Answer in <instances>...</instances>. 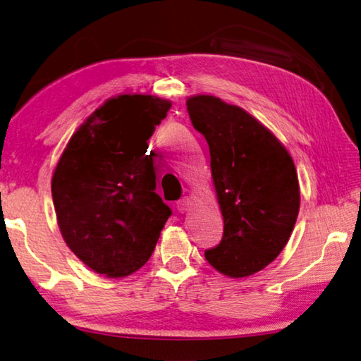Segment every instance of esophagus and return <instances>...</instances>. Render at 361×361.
I'll list each match as a JSON object with an SVG mask.
<instances>
[{
	"mask_svg": "<svg viewBox=\"0 0 361 361\" xmlns=\"http://www.w3.org/2000/svg\"><path fill=\"white\" fill-rule=\"evenodd\" d=\"M188 204H190V200L185 196V198H182V200L178 201V204H176V207H178V210H179L180 214H183L188 209Z\"/></svg>",
	"mask_w": 361,
	"mask_h": 361,
	"instance_id": "1",
	"label": "esophagus"
}]
</instances>
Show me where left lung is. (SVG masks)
Masks as SVG:
<instances>
[{
  "mask_svg": "<svg viewBox=\"0 0 361 361\" xmlns=\"http://www.w3.org/2000/svg\"><path fill=\"white\" fill-rule=\"evenodd\" d=\"M193 127L210 152L224 221L223 239L204 251L229 278L262 270L286 247L300 209V187L288 149L259 121L214 96L187 99Z\"/></svg>",
  "mask_w": 361,
  "mask_h": 361,
  "instance_id": "8db88e82",
  "label": "left lung"
}]
</instances>
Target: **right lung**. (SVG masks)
Returning <instances> with one entry per match:
<instances>
[{
    "mask_svg": "<svg viewBox=\"0 0 361 361\" xmlns=\"http://www.w3.org/2000/svg\"><path fill=\"white\" fill-rule=\"evenodd\" d=\"M171 102L121 94L99 106L67 142L51 178L63 239L87 267L127 276L151 257L171 215L155 193L149 140Z\"/></svg>",
    "mask_w": 361,
    "mask_h": 361,
    "instance_id": "right-lung-1",
    "label": "right lung"
}]
</instances>
